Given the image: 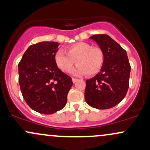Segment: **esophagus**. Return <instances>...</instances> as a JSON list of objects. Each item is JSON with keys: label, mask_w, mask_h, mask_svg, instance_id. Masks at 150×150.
<instances>
[{"label": "esophagus", "mask_w": 150, "mask_h": 150, "mask_svg": "<svg viewBox=\"0 0 150 150\" xmlns=\"http://www.w3.org/2000/svg\"><path fill=\"white\" fill-rule=\"evenodd\" d=\"M72 80H73V83H75V82H76L77 80H78V79H76V78H72Z\"/></svg>", "instance_id": "34e87169"}]
</instances>
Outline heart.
Segmentation results:
<instances>
[{"label":"heart","mask_w":150,"mask_h":150,"mask_svg":"<svg viewBox=\"0 0 150 150\" xmlns=\"http://www.w3.org/2000/svg\"><path fill=\"white\" fill-rule=\"evenodd\" d=\"M54 61L62 71L68 73L76 63L72 73L75 75L87 74L92 76L100 71L104 64L105 54L100 47L92 46L86 42H77L65 49L58 50L54 55Z\"/></svg>","instance_id":"1"}]
</instances>
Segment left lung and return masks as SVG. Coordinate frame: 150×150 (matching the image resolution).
<instances>
[{"label": "left lung", "instance_id": "1", "mask_svg": "<svg viewBox=\"0 0 150 150\" xmlns=\"http://www.w3.org/2000/svg\"><path fill=\"white\" fill-rule=\"evenodd\" d=\"M104 51L105 61L100 72L86 80L85 98L89 106L108 109L124 99L129 87L130 65L126 51L106 34L90 37Z\"/></svg>", "mask_w": 150, "mask_h": 150}]
</instances>
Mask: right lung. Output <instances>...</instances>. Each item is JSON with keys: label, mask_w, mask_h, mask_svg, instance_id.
Segmentation results:
<instances>
[{"label": "right lung", "mask_w": 150, "mask_h": 150, "mask_svg": "<svg viewBox=\"0 0 150 150\" xmlns=\"http://www.w3.org/2000/svg\"><path fill=\"white\" fill-rule=\"evenodd\" d=\"M58 42H42L31 45L18 64L19 83L24 99L34 111L52 114L67 103L72 78L54 61Z\"/></svg>", "instance_id": "add662e5"}]
</instances>
